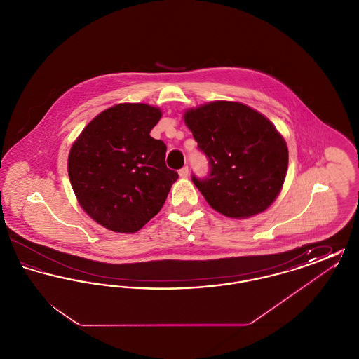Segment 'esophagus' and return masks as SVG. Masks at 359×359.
I'll return each mask as SVG.
<instances>
[{"label": "esophagus", "instance_id": "obj_1", "mask_svg": "<svg viewBox=\"0 0 359 359\" xmlns=\"http://www.w3.org/2000/svg\"><path fill=\"white\" fill-rule=\"evenodd\" d=\"M188 167H183L180 171H179V176L180 177H187L188 176Z\"/></svg>", "mask_w": 359, "mask_h": 359}]
</instances>
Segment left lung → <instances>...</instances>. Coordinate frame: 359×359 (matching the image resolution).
Segmentation results:
<instances>
[{"label":"left lung","mask_w":359,"mask_h":359,"mask_svg":"<svg viewBox=\"0 0 359 359\" xmlns=\"http://www.w3.org/2000/svg\"><path fill=\"white\" fill-rule=\"evenodd\" d=\"M184 122L210 160V175L192 176L205 202L227 218L265 211L288 170V147L265 116L248 104L214 101L184 111Z\"/></svg>","instance_id":"8db88e82"}]
</instances>
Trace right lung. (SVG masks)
Instances as JSON below:
<instances>
[{"instance_id": "add662e5", "label": "right lung", "mask_w": 359, "mask_h": 359, "mask_svg": "<svg viewBox=\"0 0 359 359\" xmlns=\"http://www.w3.org/2000/svg\"><path fill=\"white\" fill-rule=\"evenodd\" d=\"M158 107L118 103L87 123L69 154V177L86 214L114 233H136L164 205L177 172L151 137Z\"/></svg>"}]
</instances>
